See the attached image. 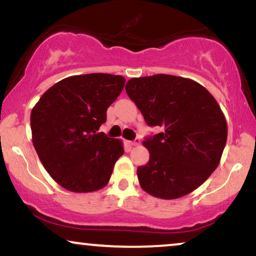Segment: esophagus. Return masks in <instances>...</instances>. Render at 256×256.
Returning a JSON list of instances; mask_svg holds the SVG:
<instances>
[{
	"mask_svg": "<svg viewBox=\"0 0 256 256\" xmlns=\"http://www.w3.org/2000/svg\"><path fill=\"white\" fill-rule=\"evenodd\" d=\"M140 138H136V140H134V141H129L128 142V144L129 146H138L140 144Z\"/></svg>",
	"mask_w": 256,
	"mask_h": 256,
	"instance_id": "obj_1",
	"label": "esophagus"
}]
</instances>
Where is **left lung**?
<instances>
[{
  "instance_id": "left-lung-1",
  "label": "left lung",
  "mask_w": 256,
  "mask_h": 256,
  "mask_svg": "<svg viewBox=\"0 0 256 256\" xmlns=\"http://www.w3.org/2000/svg\"><path fill=\"white\" fill-rule=\"evenodd\" d=\"M126 92L148 126L164 129L144 141L149 161L138 168L141 188L174 200L200 187L227 141V121L214 96L196 81L166 74L130 78Z\"/></svg>"
}]
</instances>
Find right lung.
<instances>
[{
  "mask_svg": "<svg viewBox=\"0 0 256 256\" xmlns=\"http://www.w3.org/2000/svg\"><path fill=\"white\" fill-rule=\"evenodd\" d=\"M121 75L69 76L40 98L30 115L32 144L55 182L74 193L107 186L124 144L98 132L107 109L121 94Z\"/></svg>",
  "mask_w": 256,
  "mask_h": 256,
  "instance_id": "add662e5",
  "label": "right lung"
}]
</instances>
